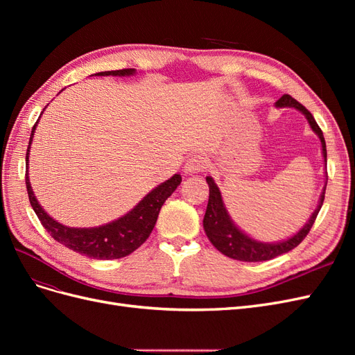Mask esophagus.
<instances>
[{
    "mask_svg": "<svg viewBox=\"0 0 355 355\" xmlns=\"http://www.w3.org/2000/svg\"><path fill=\"white\" fill-rule=\"evenodd\" d=\"M207 168V158L202 155H192L187 159L185 163V173H198V171H204Z\"/></svg>",
    "mask_w": 355,
    "mask_h": 355,
    "instance_id": "obj_1",
    "label": "esophagus"
}]
</instances>
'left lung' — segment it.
Instances as JSON below:
<instances>
[{
    "label": "left lung",
    "mask_w": 355,
    "mask_h": 355,
    "mask_svg": "<svg viewBox=\"0 0 355 355\" xmlns=\"http://www.w3.org/2000/svg\"><path fill=\"white\" fill-rule=\"evenodd\" d=\"M275 106H280V108L290 106V108H295L306 116V120H308L311 128H313V132L320 137L321 148H323L324 164H327V151H326L324 136H323V132H321V128L318 127V124L315 123L313 114H311L302 103H299L296 99H293L290 94H283L282 98L275 102ZM206 180L209 184L210 194H209L207 210H206V214H204V220H202L204 231H206L210 243L216 247L220 253L231 257V259H237V261H243V262L270 261V259H274V257H277V256L290 252L292 249H295L296 245L302 243V240L308 235L309 230L313 228L317 214H318L321 206H323L324 192H326V187H324L323 192H321L317 209L314 210L313 214H311V218L304 225V228L300 230L297 234H295L293 237H290L280 243H262V241H256L252 237H249V235L244 234L237 227V225L232 222V219L230 218V214L227 211V207H225V204H223L218 185L214 184V180L210 176H207ZM326 185H327V180H326Z\"/></svg>",
    "instance_id": "1"
}]
</instances>
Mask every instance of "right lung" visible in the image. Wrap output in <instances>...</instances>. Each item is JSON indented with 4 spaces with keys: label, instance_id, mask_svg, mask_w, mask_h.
I'll use <instances>...</instances> for the list:
<instances>
[{
    "label": "right lung",
    "instance_id": "obj_1",
    "mask_svg": "<svg viewBox=\"0 0 355 355\" xmlns=\"http://www.w3.org/2000/svg\"><path fill=\"white\" fill-rule=\"evenodd\" d=\"M136 71L128 69H118V71H105L98 72L94 75H118V77H125V75H133ZM42 114V112H41ZM38 123V121H37ZM35 125L32 127V133L29 137V145L26 151V168H28V158H29V148L32 144V137H34ZM26 189L28 197L32 209L37 213V216L41 222L42 227L47 230V232L55 239L58 243L63 244L68 249L77 252L80 254L93 257V259H120L127 254L133 253L137 247H141L149 234L153 232L155 222L158 218V213L164 201L173 194L175 189L180 185L182 178L180 175L171 176L168 180L163 182V184L154 188L146 197H144L142 201H139L137 206L132 209L120 219L112 220L111 223L102 225V227L96 228H69L56 222L53 218H50L47 211L42 209L34 192L31 188V182L28 178L26 170Z\"/></svg>",
    "mask_w": 355,
    "mask_h": 355
}]
</instances>
